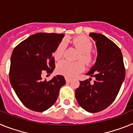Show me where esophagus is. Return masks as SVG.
Returning <instances> with one entry per match:
<instances>
[{
  "mask_svg": "<svg viewBox=\"0 0 133 133\" xmlns=\"http://www.w3.org/2000/svg\"><path fill=\"white\" fill-rule=\"evenodd\" d=\"M65 80H66V82L68 83H69L70 82V81H72V79L70 78H69V77H65Z\"/></svg>",
  "mask_w": 133,
  "mask_h": 133,
  "instance_id": "obj_1",
  "label": "esophagus"
}]
</instances>
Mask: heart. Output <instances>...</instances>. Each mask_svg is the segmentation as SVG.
Returning a JSON list of instances; mask_svg holds the SVG:
<instances>
[{
  "label": "heart",
  "instance_id": "obj_1",
  "mask_svg": "<svg viewBox=\"0 0 133 133\" xmlns=\"http://www.w3.org/2000/svg\"><path fill=\"white\" fill-rule=\"evenodd\" d=\"M76 49L79 50L77 59L82 61L87 65H90L94 63L95 58L90 50L92 49V43L87 36L84 35L77 36L72 39L67 40ZM64 52V44L63 42L60 43L54 52V57L55 60L58 61L63 56ZM83 61H78L75 63H71L67 61H63L60 62L57 65L56 70L61 75L68 77H75V75L83 71L84 69Z\"/></svg>",
  "mask_w": 133,
  "mask_h": 133
}]
</instances>
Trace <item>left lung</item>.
<instances>
[{"label":"left lung","mask_w":133,"mask_h":133,"mask_svg":"<svg viewBox=\"0 0 133 133\" xmlns=\"http://www.w3.org/2000/svg\"><path fill=\"white\" fill-rule=\"evenodd\" d=\"M89 36L96 42L97 61L87 75L95 77L80 81L75 97L80 106L89 112H97L112 104L125 78L122 52L117 44L102 34L91 32Z\"/></svg>","instance_id":"8db88e82"}]
</instances>
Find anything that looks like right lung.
I'll list each match as a JSON object with an SVG mask.
<instances>
[{"instance_id": "right-lung-1", "label": "right lung", "mask_w": 133, "mask_h": 133, "mask_svg": "<svg viewBox=\"0 0 133 133\" xmlns=\"http://www.w3.org/2000/svg\"><path fill=\"white\" fill-rule=\"evenodd\" d=\"M64 34L36 33L14 49L10 58L9 79L17 97L26 107L43 112L52 107L59 90L66 84L62 75L43 81V70L51 73L55 68L52 53Z\"/></svg>"}]
</instances>
